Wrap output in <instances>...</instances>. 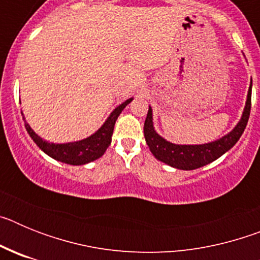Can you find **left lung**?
<instances>
[{"label": "left lung", "instance_id": "8db88e82", "mask_svg": "<svg viewBox=\"0 0 260 260\" xmlns=\"http://www.w3.org/2000/svg\"><path fill=\"white\" fill-rule=\"evenodd\" d=\"M252 83V82H251ZM251 83L247 91L246 103L243 108L242 116L232 132L225 134L217 141L204 144H176L167 141L158 135L153 126L152 108L148 107V113L144 121V138L151 153L158 161L165 162L169 167L177 168L181 171H192L215 161L216 158L228 152L242 135L249 121L251 109Z\"/></svg>", "mask_w": 260, "mask_h": 260}]
</instances>
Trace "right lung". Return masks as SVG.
<instances>
[{
	"mask_svg": "<svg viewBox=\"0 0 260 260\" xmlns=\"http://www.w3.org/2000/svg\"><path fill=\"white\" fill-rule=\"evenodd\" d=\"M133 99L134 98L127 99L122 104H119L118 107L114 108L112 110V113L109 114V117L105 119V122L93 134L84 138V139H80V141L69 142V143H49L48 141H44L26 122L23 113L22 116L23 119H24V126H26L27 133L43 152L47 153L48 156H50L57 161L65 162V164L84 165L91 161H95V160H98L99 157H102L104 155L110 142H112V134H113L114 123H116L117 118L121 114V112L133 102Z\"/></svg>",
	"mask_w": 260,
	"mask_h": 260,
	"instance_id": "right-lung-1",
	"label": "right lung"
}]
</instances>
